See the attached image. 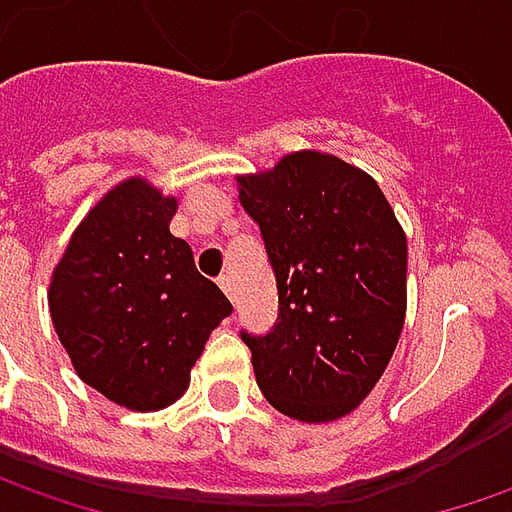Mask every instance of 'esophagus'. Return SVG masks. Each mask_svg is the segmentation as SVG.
<instances>
[{"mask_svg": "<svg viewBox=\"0 0 512 512\" xmlns=\"http://www.w3.org/2000/svg\"><path fill=\"white\" fill-rule=\"evenodd\" d=\"M216 282H219V287H222V290L227 293V299H230V302H236V287H233V279H230L227 273H222Z\"/></svg>", "mask_w": 512, "mask_h": 512, "instance_id": "obj_1", "label": "esophagus"}]
</instances>
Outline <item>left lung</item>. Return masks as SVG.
<instances>
[{"instance_id":"1","label":"left lung","mask_w":512,"mask_h":512,"mask_svg":"<svg viewBox=\"0 0 512 512\" xmlns=\"http://www.w3.org/2000/svg\"><path fill=\"white\" fill-rule=\"evenodd\" d=\"M236 182L279 290L273 330H242L256 384L290 419H342L382 379L402 336V225L376 179L319 150Z\"/></svg>"}]
</instances>
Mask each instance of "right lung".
<instances>
[{"label": "right lung", "instance_id": "1", "mask_svg": "<svg viewBox=\"0 0 512 512\" xmlns=\"http://www.w3.org/2000/svg\"><path fill=\"white\" fill-rule=\"evenodd\" d=\"M176 199L128 179L73 230L48 290L50 319L79 379L128 410H159L190 384L227 296L170 233Z\"/></svg>", "mask_w": 512, "mask_h": 512}]
</instances>
